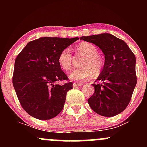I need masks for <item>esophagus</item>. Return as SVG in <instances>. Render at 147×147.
<instances>
[{
  "label": "esophagus",
  "instance_id": "obj_1",
  "mask_svg": "<svg viewBox=\"0 0 147 147\" xmlns=\"http://www.w3.org/2000/svg\"><path fill=\"white\" fill-rule=\"evenodd\" d=\"M83 84L82 82H75L73 84V87H79V86H82Z\"/></svg>",
  "mask_w": 147,
  "mask_h": 147
}]
</instances>
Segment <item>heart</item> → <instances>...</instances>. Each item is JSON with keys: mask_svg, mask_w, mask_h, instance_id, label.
<instances>
[{"mask_svg": "<svg viewBox=\"0 0 147 147\" xmlns=\"http://www.w3.org/2000/svg\"><path fill=\"white\" fill-rule=\"evenodd\" d=\"M77 50L80 54L86 56L82 63V67L74 69L69 74L72 80L85 81L90 79L93 75L98 76L101 73L104 62L98 55V50L93 44L84 42L79 44ZM58 63L65 70H69L72 67V54L70 48L67 47L62 50L58 57Z\"/></svg>", "mask_w": 147, "mask_h": 147, "instance_id": "1", "label": "heart"}]
</instances>
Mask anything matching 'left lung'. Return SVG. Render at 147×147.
Here are the masks:
<instances>
[{
  "label": "left lung",
  "mask_w": 147,
  "mask_h": 147,
  "mask_svg": "<svg viewBox=\"0 0 147 147\" xmlns=\"http://www.w3.org/2000/svg\"><path fill=\"white\" fill-rule=\"evenodd\" d=\"M98 46L105 55V65L97 81L94 93L88 99L94 112L104 117H114L126 109L137 84L136 57L125 42L109 33L82 36Z\"/></svg>",
  "instance_id": "obj_1"
}]
</instances>
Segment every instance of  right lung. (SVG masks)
<instances>
[{
	"mask_svg": "<svg viewBox=\"0 0 147 147\" xmlns=\"http://www.w3.org/2000/svg\"><path fill=\"white\" fill-rule=\"evenodd\" d=\"M78 38H40L29 42L15 61L13 84L20 105L30 116L47 120L60 114L72 82L58 63L62 50Z\"/></svg>",
	"mask_w": 147,
	"mask_h": 147,
	"instance_id": "add662e5",
	"label": "right lung"
}]
</instances>
